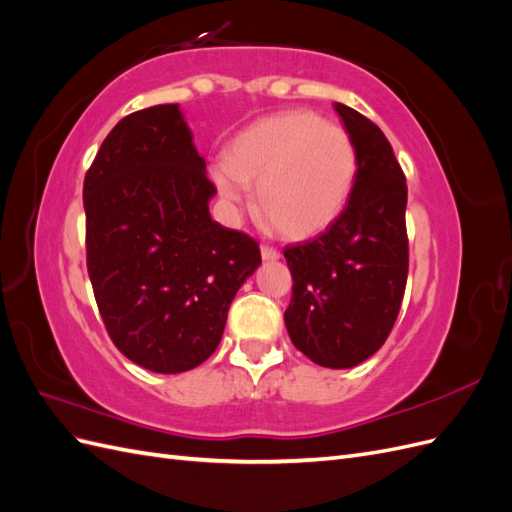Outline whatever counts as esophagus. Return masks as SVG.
<instances>
[{
    "label": "esophagus",
    "mask_w": 512,
    "mask_h": 512,
    "mask_svg": "<svg viewBox=\"0 0 512 512\" xmlns=\"http://www.w3.org/2000/svg\"><path fill=\"white\" fill-rule=\"evenodd\" d=\"M260 256H262V260H277V258H280V252L273 250V247H269V245H262Z\"/></svg>",
    "instance_id": "esophagus-1"
}]
</instances>
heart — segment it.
<instances>
[{"label": "heart", "mask_w": 512, "mask_h": 512, "mask_svg": "<svg viewBox=\"0 0 512 512\" xmlns=\"http://www.w3.org/2000/svg\"><path fill=\"white\" fill-rule=\"evenodd\" d=\"M213 183L230 205L256 188L260 220L286 239H309L342 215L356 177V149L344 128L309 111L254 121L232 138Z\"/></svg>", "instance_id": "heart-1"}]
</instances>
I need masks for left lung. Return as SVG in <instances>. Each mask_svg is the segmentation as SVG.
<instances>
[{"instance_id": "1", "label": "left lung", "mask_w": 512, "mask_h": 512, "mask_svg": "<svg viewBox=\"0 0 512 512\" xmlns=\"http://www.w3.org/2000/svg\"><path fill=\"white\" fill-rule=\"evenodd\" d=\"M356 149L342 215L312 241L288 245L292 344L316 365L348 369L378 352L408 280V185L391 143L365 115L335 104Z\"/></svg>"}]
</instances>
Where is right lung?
Here are the masks:
<instances>
[{
  "label": "right lung",
  "mask_w": 512,
  "mask_h": 512,
  "mask_svg": "<svg viewBox=\"0 0 512 512\" xmlns=\"http://www.w3.org/2000/svg\"><path fill=\"white\" fill-rule=\"evenodd\" d=\"M179 104L123 117L83 185L87 271L123 356L156 374L218 348L228 307L260 265L258 243L211 220L215 185Z\"/></svg>",
  "instance_id": "1"
}]
</instances>
